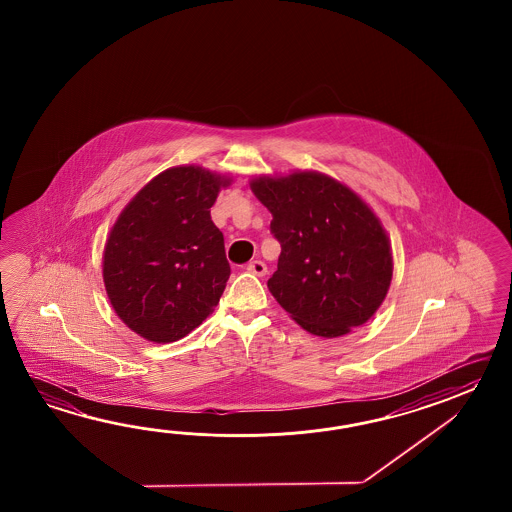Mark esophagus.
<instances>
[{"mask_svg":"<svg viewBox=\"0 0 512 512\" xmlns=\"http://www.w3.org/2000/svg\"><path fill=\"white\" fill-rule=\"evenodd\" d=\"M247 271L251 272V274H256V276H265L267 274V265L261 260H252L247 265Z\"/></svg>","mask_w":512,"mask_h":512,"instance_id":"obj_1","label":"esophagus"}]
</instances>
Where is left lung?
<instances>
[{"label":"left lung","instance_id":"8db88e82","mask_svg":"<svg viewBox=\"0 0 512 512\" xmlns=\"http://www.w3.org/2000/svg\"><path fill=\"white\" fill-rule=\"evenodd\" d=\"M251 188L282 245L267 282L276 302L316 337H342L366 324L393 274L390 238L370 205L315 170L256 175Z\"/></svg>","mask_w":512,"mask_h":512}]
</instances>
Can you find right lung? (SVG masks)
<instances>
[{"mask_svg":"<svg viewBox=\"0 0 512 512\" xmlns=\"http://www.w3.org/2000/svg\"><path fill=\"white\" fill-rule=\"evenodd\" d=\"M230 183L229 175L203 166H172L142 186L109 230L104 287L139 337L175 342L219 304L230 265L210 208Z\"/></svg>","mask_w":512,"mask_h":512,"instance_id":"obj_1","label":"right lung"}]
</instances>
